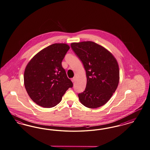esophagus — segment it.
Instances as JSON below:
<instances>
[{
  "label": "esophagus",
  "instance_id": "1",
  "mask_svg": "<svg viewBox=\"0 0 150 150\" xmlns=\"http://www.w3.org/2000/svg\"><path fill=\"white\" fill-rule=\"evenodd\" d=\"M71 81H72V83H74L75 81V78H73L71 79Z\"/></svg>",
  "mask_w": 150,
  "mask_h": 150
}]
</instances>
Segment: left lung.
Wrapping results in <instances>:
<instances>
[{"mask_svg":"<svg viewBox=\"0 0 150 150\" xmlns=\"http://www.w3.org/2000/svg\"><path fill=\"white\" fill-rule=\"evenodd\" d=\"M71 47L83 62L87 78L85 91L78 94L80 101L91 109L103 106L119 84L120 72L116 59L107 49L93 41L72 42Z\"/></svg>","mask_w":150,"mask_h":150,"instance_id":"8db88e82","label":"left lung"}]
</instances>
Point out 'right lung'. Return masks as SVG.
<instances>
[{
    "label": "right lung",
    "instance_id": "1",
    "mask_svg": "<svg viewBox=\"0 0 150 150\" xmlns=\"http://www.w3.org/2000/svg\"><path fill=\"white\" fill-rule=\"evenodd\" d=\"M69 49L66 44H52L36 54L26 65L25 88L31 100L41 107L55 106L73 86L62 65Z\"/></svg>",
    "mask_w": 150,
    "mask_h": 150
}]
</instances>
